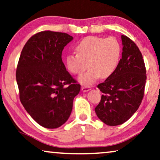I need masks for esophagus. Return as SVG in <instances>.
Here are the masks:
<instances>
[{
  "instance_id": "1",
  "label": "esophagus",
  "mask_w": 160,
  "mask_h": 160,
  "mask_svg": "<svg viewBox=\"0 0 160 160\" xmlns=\"http://www.w3.org/2000/svg\"><path fill=\"white\" fill-rule=\"evenodd\" d=\"M81 90H82V92H88L90 90V87H85V86H82L81 88Z\"/></svg>"
}]
</instances>
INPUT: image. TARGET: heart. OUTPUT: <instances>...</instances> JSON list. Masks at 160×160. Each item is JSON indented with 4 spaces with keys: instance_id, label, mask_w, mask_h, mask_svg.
Segmentation results:
<instances>
[{
    "instance_id": "heart-1",
    "label": "heart",
    "mask_w": 160,
    "mask_h": 160,
    "mask_svg": "<svg viewBox=\"0 0 160 160\" xmlns=\"http://www.w3.org/2000/svg\"><path fill=\"white\" fill-rule=\"evenodd\" d=\"M77 54H67L65 63L67 70L75 75H80L90 69L84 75L78 78L82 85H91L98 80L106 79L117 70L121 57V46L115 37L103 38L95 36L85 37L76 45Z\"/></svg>"
}]
</instances>
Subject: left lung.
Returning a JSON list of instances; mask_svg holds the SVG:
<instances>
[{"mask_svg":"<svg viewBox=\"0 0 160 160\" xmlns=\"http://www.w3.org/2000/svg\"><path fill=\"white\" fill-rule=\"evenodd\" d=\"M121 41L122 57L117 70L98 85L103 95L95 111L108 126L122 124L137 111L147 80L144 62L138 47L126 36L121 35Z\"/></svg>","mask_w":160,"mask_h":160,"instance_id":"obj_1","label":"left lung"}]
</instances>
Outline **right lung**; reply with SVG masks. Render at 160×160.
Masks as SVG:
<instances>
[{
	"label": "right lung",
	"mask_w": 160,
	"mask_h": 160,
	"mask_svg": "<svg viewBox=\"0 0 160 160\" xmlns=\"http://www.w3.org/2000/svg\"><path fill=\"white\" fill-rule=\"evenodd\" d=\"M73 39L66 33L44 31L32 36L23 47L16 70L20 101L39 125L56 128L64 124L79 93L66 70L62 52Z\"/></svg>",
	"instance_id": "add662e5"
}]
</instances>
